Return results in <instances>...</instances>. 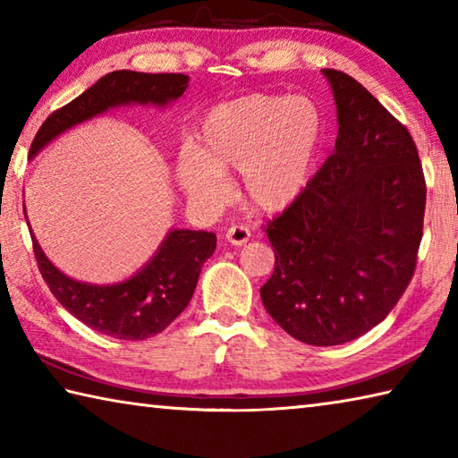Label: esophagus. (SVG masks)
I'll return each mask as SVG.
<instances>
[{"mask_svg": "<svg viewBox=\"0 0 458 458\" xmlns=\"http://www.w3.org/2000/svg\"><path fill=\"white\" fill-rule=\"evenodd\" d=\"M250 230L246 226H232L226 232V240L232 246H244L248 240H250Z\"/></svg>", "mask_w": 458, "mask_h": 458, "instance_id": "obj_1", "label": "esophagus"}]
</instances>
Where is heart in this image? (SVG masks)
Wrapping results in <instances>:
<instances>
[{
	"mask_svg": "<svg viewBox=\"0 0 458 458\" xmlns=\"http://www.w3.org/2000/svg\"><path fill=\"white\" fill-rule=\"evenodd\" d=\"M196 146L176 157V180L194 206L212 212L240 172L246 204L276 214L309 188L322 142V114L312 99L250 94L216 106L196 131Z\"/></svg>",
	"mask_w": 458,
	"mask_h": 458,
	"instance_id": "1",
	"label": "heart"
}]
</instances>
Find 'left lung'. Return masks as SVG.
Returning a JSON list of instances; mask_svg holds the SVG:
<instances>
[{
  "mask_svg": "<svg viewBox=\"0 0 458 458\" xmlns=\"http://www.w3.org/2000/svg\"><path fill=\"white\" fill-rule=\"evenodd\" d=\"M336 104L335 152L266 234L276 256L262 304L312 346L367 335L409 286L427 186L417 146L370 91L322 70Z\"/></svg>",
  "mask_w": 458,
  "mask_h": 458,
  "instance_id": "1",
  "label": "left lung"
}]
</instances>
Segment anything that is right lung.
Returning a JSON list of instances; mask_svg holds the SVG:
<instances>
[{
	"label": "right lung",
	"mask_w": 458,
	"mask_h": 458,
	"mask_svg": "<svg viewBox=\"0 0 458 458\" xmlns=\"http://www.w3.org/2000/svg\"><path fill=\"white\" fill-rule=\"evenodd\" d=\"M188 80L184 73L131 70L107 73L41 123L30 156H38L64 131L112 110L131 106L168 107L184 94ZM30 234L41 276L57 302L91 330L120 340L154 336L180 316L194 294L202 264L216 250L214 232L172 228L154 256L130 278L114 284H91L64 274L41 250L31 226Z\"/></svg>",
	"instance_id": "right-lung-1"
}]
</instances>
